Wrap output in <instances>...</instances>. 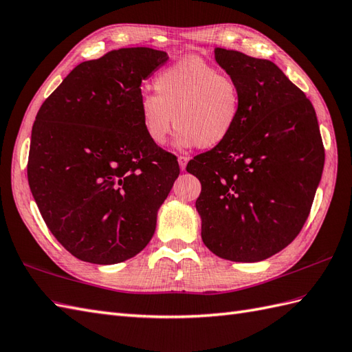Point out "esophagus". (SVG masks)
Instances as JSON below:
<instances>
[{"label": "esophagus", "mask_w": 352, "mask_h": 352, "mask_svg": "<svg viewBox=\"0 0 352 352\" xmlns=\"http://www.w3.org/2000/svg\"><path fill=\"white\" fill-rule=\"evenodd\" d=\"M187 162H189V159H187L186 156H178V165H179V168H182V170L186 169Z\"/></svg>", "instance_id": "1"}]
</instances>
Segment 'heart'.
<instances>
[{"label": "heart", "mask_w": 352, "mask_h": 352, "mask_svg": "<svg viewBox=\"0 0 352 352\" xmlns=\"http://www.w3.org/2000/svg\"><path fill=\"white\" fill-rule=\"evenodd\" d=\"M153 88L154 96L144 94L138 103L142 130L153 144H165L175 124L179 146L211 150L226 142L239 124V82L198 56L160 72Z\"/></svg>", "instance_id": "b5f03b06"}]
</instances>
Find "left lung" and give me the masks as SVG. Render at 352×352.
Returning <instances> with one entry per match:
<instances>
[{
	"mask_svg": "<svg viewBox=\"0 0 352 352\" xmlns=\"http://www.w3.org/2000/svg\"><path fill=\"white\" fill-rule=\"evenodd\" d=\"M241 89V116L226 142L187 163L201 182V236L214 255L258 263L296 239L324 169L316 113L270 60L216 47Z\"/></svg>",
	"mask_w": 352,
	"mask_h": 352,
	"instance_id": "8db88e82",
	"label": "left lung"
}]
</instances>
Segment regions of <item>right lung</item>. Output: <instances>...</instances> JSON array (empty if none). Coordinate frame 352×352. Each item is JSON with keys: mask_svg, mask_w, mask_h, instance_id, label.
<instances>
[{"mask_svg": "<svg viewBox=\"0 0 352 352\" xmlns=\"http://www.w3.org/2000/svg\"><path fill=\"white\" fill-rule=\"evenodd\" d=\"M169 60L122 47L78 64L40 106L28 183L49 231L73 256L111 265L138 255L179 174L177 157L145 136L141 84Z\"/></svg>", "mask_w": 352, "mask_h": 352, "instance_id": "obj_1", "label": "right lung"}]
</instances>
